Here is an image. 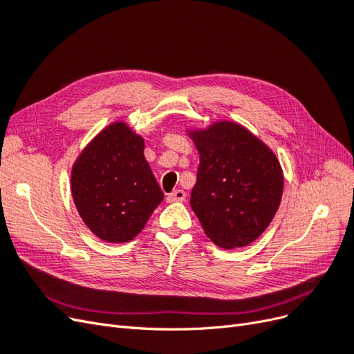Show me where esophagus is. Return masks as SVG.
Here are the masks:
<instances>
[{
    "mask_svg": "<svg viewBox=\"0 0 354 354\" xmlns=\"http://www.w3.org/2000/svg\"><path fill=\"white\" fill-rule=\"evenodd\" d=\"M168 202H181L186 199V192L181 190V189H177V190H173L171 194L168 195Z\"/></svg>",
    "mask_w": 354,
    "mask_h": 354,
    "instance_id": "1",
    "label": "esophagus"
}]
</instances>
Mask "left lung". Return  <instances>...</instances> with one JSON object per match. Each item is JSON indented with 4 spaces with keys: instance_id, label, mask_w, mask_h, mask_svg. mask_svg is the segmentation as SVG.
Returning <instances> with one entry per match:
<instances>
[{
    "instance_id": "obj_1",
    "label": "left lung",
    "mask_w": 354,
    "mask_h": 354,
    "mask_svg": "<svg viewBox=\"0 0 354 354\" xmlns=\"http://www.w3.org/2000/svg\"><path fill=\"white\" fill-rule=\"evenodd\" d=\"M199 152L190 207L224 250L254 242L279 208L283 173L272 149L245 127L218 121L187 133Z\"/></svg>"
}]
</instances>
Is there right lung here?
<instances>
[{"label":"right lung","instance_id":"obj_1","mask_svg":"<svg viewBox=\"0 0 354 354\" xmlns=\"http://www.w3.org/2000/svg\"><path fill=\"white\" fill-rule=\"evenodd\" d=\"M145 140L125 122L102 130L75 160L71 190L95 236L121 243L136 238L164 199L145 158Z\"/></svg>","mask_w":354,"mask_h":354}]
</instances>
